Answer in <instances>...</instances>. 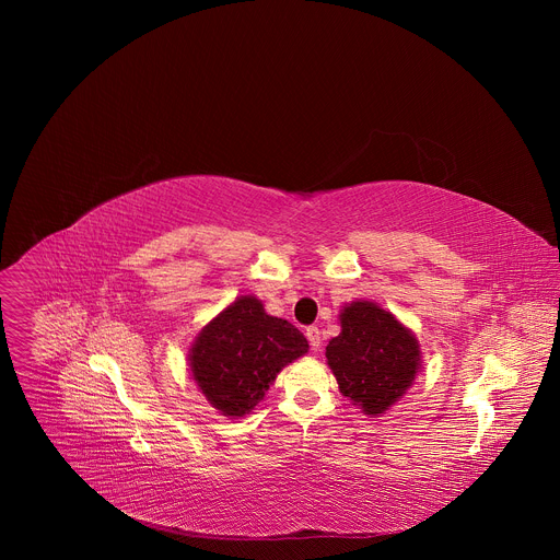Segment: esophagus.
<instances>
[{
    "label": "esophagus",
    "mask_w": 560,
    "mask_h": 560,
    "mask_svg": "<svg viewBox=\"0 0 560 560\" xmlns=\"http://www.w3.org/2000/svg\"><path fill=\"white\" fill-rule=\"evenodd\" d=\"M305 337H307V341H310L312 350H318V348H322L324 339H322V332H318V328H316V326L305 328Z\"/></svg>",
    "instance_id": "34e87169"
}]
</instances>
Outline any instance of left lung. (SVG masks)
I'll use <instances>...</instances> for the list:
<instances>
[{
	"instance_id": "8db88e82",
	"label": "left lung",
	"mask_w": 560,
	"mask_h": 560,
	"mask_svg": "<svg viewBox=\"0 0 560 560\" xmlns=\"http://www.w3.org/2000/svg\"><path fill=\"white\" fill-rule=\"evenodd\" d=\"M339 389L365 415L387 412L421 372L417 337L372 301H352L341 310V335L326 348Z\"/></svg>"
}]
</instances>
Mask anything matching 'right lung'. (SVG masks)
<instances>
[{
	"label": "right lung",
	"instance_id": "obj_1",
	"mask_svg": "<svg viewBox=\"0 0 560 560\" xmlns=\"http://www.w3.org/2000/svg\"><path fill=\"white\" fill-rule=\"evenodd\" d=\"M305 352V337L248 294L201 328L188 361L210 406L234 419L253 412L277 374Z\"/></svg>",
	"mask_w": 560,
	"mask_h": 560
}]
</instances>
